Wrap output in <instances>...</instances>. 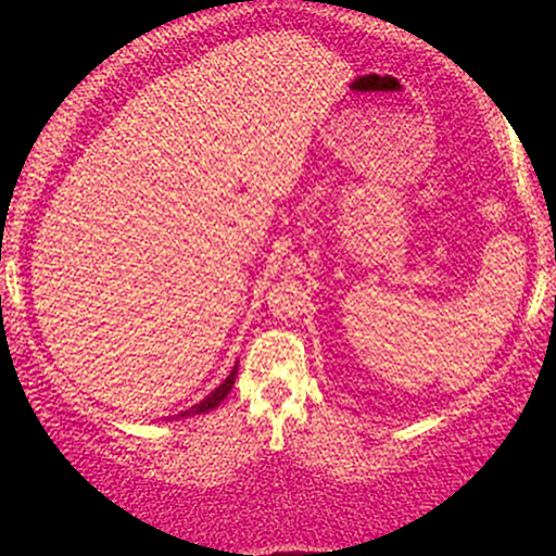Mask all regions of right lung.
<instances>
[{
    "instance_id": "1",
    "label": "right lung",
    "mask_w": 556,
    "mask_h": 556,
    "mask_svg": "<svg viewBox=\"0 0 556 556\" xmlns=\"http://www.w3.org/2000/svg\"><path fill=\"white\" fill-rule=\"evenodd\" d=\"M235 374H238V366H235V368H232V374H229V376H227V379H225V381H222V384H219V387H216V389H214V392H212V394H208V397H206V400H201V402H198V405H193V407H190V410H185V413H180V416H198V413H208V410H214V407H216V405H219V402L227 397V394H229V389H232V384H235Z\"/></svg>"
}]
</instances>
